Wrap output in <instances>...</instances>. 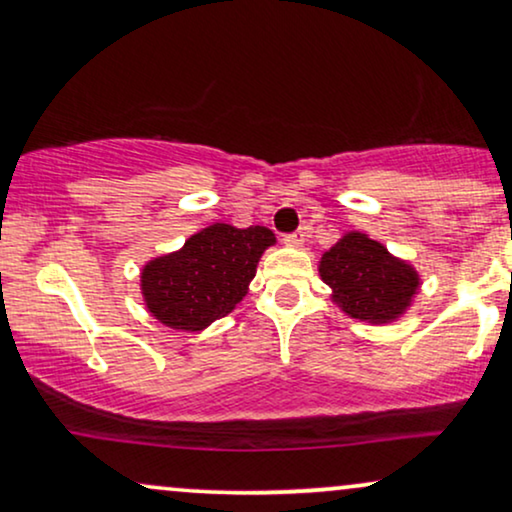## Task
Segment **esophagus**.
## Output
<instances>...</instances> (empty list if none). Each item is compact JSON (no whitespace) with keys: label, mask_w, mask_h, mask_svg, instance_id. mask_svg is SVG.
I'll use <instances>...</instances> for the list:
<instances>
[{"label":"esophagus","mask_w":512,"mask_h":512,"mask_svg":"<svg viewBox=\"0 0 512 512\" xmlns=\"http://www.w3.org/2000/svg\"><path fill=\"white\" fill-rule=\"evenodd\" d=\"M304 241H307V231H295V234L283 236V243L290 245V248H300Z\"/></svg>","instance_id":"34e87169"}]
</instances>
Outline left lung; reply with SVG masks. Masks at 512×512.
Here are the masks:
<instances>
[{
    "instance_id": "left-lung-1",
    "label": "left lung",
    "mask_w": 512,
    "mask_h": 512,
    "mask_svg": "<svg viewBox=\"0 0 512 512\" xmlns=\"http://www.w3.org/2000/svg\"><path fill=\"white\" fill-rule=\"evenodd\" d=\"M319 274L333 288V300L352 319L390 323L409 309L420 286L416 269L392 257L366 234H345L323 252Z\"/></svg>"
}]
</instances>
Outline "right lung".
<instances>
[{"instance_id":"right-lung-1","label":"right lung","mask_w":512,"mask_h":512,"mask_svg":"<svg viewBox=\"0 0 512 512\" xmlns=\"http://www.w3.org/2000/svg\"><path fill=\"white\" fill-rule=\"evenodd\" d=\"M276 238L267 226L212 224L184 248L141 271V293L155 319L174 331H203L243 300L262 252Z\"/></svg>"}]
</instances>
